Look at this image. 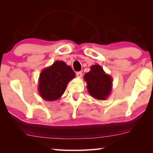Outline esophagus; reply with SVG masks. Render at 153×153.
<instances>
[{
    "mask_svg": "<svg viewBox=\"0 0 153 153\" xmlns=\"http://www.w3.org/2000/svg\"><path fill=\"white\" fill-rule=\"evenodd\" d=\"M76 76L77 77H82V73L81 71H79V72H77L76 73Z\"/></svg>",
    "mask_w": 153,
    "mask_h": 153,
    "instance_id": "obj_1",
    "label": "esophagus"
}]
</instances>
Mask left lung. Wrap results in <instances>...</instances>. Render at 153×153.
<instances>
[{"label": "left lung", "instance_id": "obj_1", "mask_svg": "<svg viewBox=\"0 0 153 153\" xmlns=\"http://www.w3.org/2000/svg\"><path fill=\"white\" fill-rule=\"evenodd\" d=\"M87 89L90 95L95 99L106 100L112 91L113 79L107 74L100 65H93L90 71L84 75Z\"/></svg>", "mask_w": 153, "mask_h": 153}]
</instances>
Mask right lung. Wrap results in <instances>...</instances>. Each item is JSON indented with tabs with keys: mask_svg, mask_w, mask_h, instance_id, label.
<instances>
[{
	"mask_svg": "<svg viewBox=\"0 0 153 153\" xmlns=\"http://www.w3.org/2000/svg\"><path fill=\"white\" fill-rule=\"evenodd\" d=\"M75 76L70 66L64 61H56L41 71L38 86L40 96L47 101L58 100L63 94L69 82Z\"/></svg>",
	"mask_w": 153,
	"mask_h": 153,
	"instance_id": "right-lung-1",
	"label": "right lung"
}]
</instances>
